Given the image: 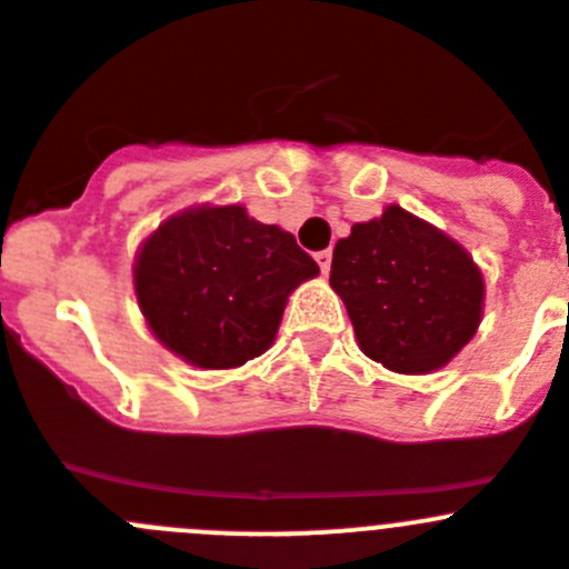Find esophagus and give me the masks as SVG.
<instances>
[{"instance_id":"1","label":"esophagus","mask_w":569,"mask_h":569,"mask_svg":"<svg viewBox=\"0 0 569 569\" xmlns=\"http://www.w3.org/2000/svg\"><path fill=\"white\" fill-rule=\"evenodd\" d=\"M316 262H319L321 273H330V264H332V250H319V253H316Z\"/></svg>"}]
</instances>
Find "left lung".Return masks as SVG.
Masks as SVG:
<instances>
[{
	"mask_svg": "<svg viewBox=\"0 0 569 569\" xmlns=\"http://www.w3.org/2000/svg\"><path fill=\"white\" fill-rule=\"evenodd\" d=\"M330 288L363 356L400 375L446 367L477 336L486 310V279L471 253L400 206L338 239Z\"/></svg>",
	"mask_w": 569,
	"mask_h": 569,
	"instance_id": "left-lung-1",
	"label": "left lung"
}]
</instances>
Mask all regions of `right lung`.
<instances>
[{"instance_id":"obj_1","label":"right lung","mask_w":569,"mask_h":569,"mask_svg":"<svg viewBox=\"0 0 569 569\" xmlns=\"http://www.w3.org/2000/svg\"><path fill=\"white\" fill-rule=\"evenodd\" d=\"M319 264L244 206L182 208L140 242L132 264L152 336L197 369H237L270 349L284 305Z\"/></svg>"}]
</instances>
